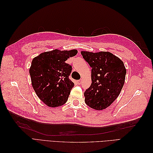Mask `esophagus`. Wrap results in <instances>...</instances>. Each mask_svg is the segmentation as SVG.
<instances>
[{"instance_id":"1","label":"esophagus","mask_w":153,"mask_h":153,"mask_svg":"<svg viewBox=\"0 0 153 153\" xmlns=\"http://www.w3.org/2000/svg\"><path fill=\"white\" fill-rule=\"evenodd\" d=\"M77 84H78V85H80V84H81V80H77Z\"/></svg>"}]
</instances>
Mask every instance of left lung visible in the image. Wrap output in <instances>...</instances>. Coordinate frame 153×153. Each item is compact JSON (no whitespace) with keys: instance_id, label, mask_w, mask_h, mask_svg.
Instances as JSON below:
<instances>
[{"instance_id":"1","label":"left lung","mask_w":153,"mask_h":153,"mask_svg":"<svg viewBox=\"0 0 153 153\" xmlns=\"http://www.w3.org/2000/svg\"><path fill=\"white\" fill-rule=\"evenodd\" d=\"M81 54L92 68V84L84 92L85 102L92 108L103 110L119 96L126 69L121 60L110 52L82 51Z\"/></svg>"}]
</instances>
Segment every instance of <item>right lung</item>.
<instances>
[{"label":"right lung","instance_id":"1","mask_svg":"<svg viewBox=\"0 0 153 153\" xmlns=\"http://www.w3.org/2000/svg\"><path fill=\"white\" fill-rule=\"evenodd\" d=\"M76 50H53L33 59L29 69L32 87L36 94L48 106L56 107L66 103L74 83L69 76L72 66L66 63L75 56Z\"/></svg>","mask_w":153,"mask_h":153}]
</instances>
